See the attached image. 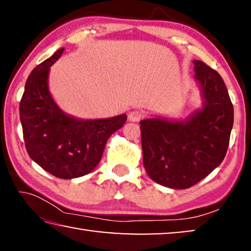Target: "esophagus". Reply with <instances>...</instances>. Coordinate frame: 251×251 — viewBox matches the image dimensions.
<instances>
[{"mask_svg":"<svg viewBox=\"0 0 251 251\" xmlns=\"http://www.w3.org/2000/svg\"><path fill=\"white\" fill-rule=\"evenodd\" d=\"M143 116H144V114H143V112H141V110H137V109L131 110V112L128 113V121L134 122V123L139 122L143 118Z\"/></svg>","mask_w":251,"mask_h":251,"instance_id":"obj_1","label":"esophagus"}]
</instances>
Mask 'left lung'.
<instances>
[{"label":"left lung","instance_id":"obj_1","mask_svg":"<svg viewBox=\"0 0 251 251\" xmlns=\"http://www.w3.org/2000/svg\"><path fill=\"white\" fill-rule=\"evenodd\" d=\"M194 64L202 107L186 121H141L143 161L148 176L174 189L196 185L222 164L233 124V107L222 76L201 61Z\"/></svg>","mask_w":251,"mask_h":251}]
</instances>
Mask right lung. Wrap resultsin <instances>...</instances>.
Returning a JSON list of instances; mask_svg holds the SVG:
<instances>
[{"label":"right lung","instance_id":"add662e5","mask_svg":"<svg viewBox=\"0 0 251 251\" xmlns=\"http://www.w3.org/2000/svg\"><path fill=\"white\" fill-rule=\"evenodd\" d=\"M64 49L29 74L20 103V118L27 154L53 176L72 179L94 169L106 142L127 120L126 114L104 120H78L63 112L49 91V72Z\"/></svg>","mask_w":251,"mask_h":251}]
</instances>
